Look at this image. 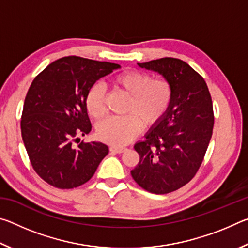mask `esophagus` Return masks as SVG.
I'll use <instances>...</instances> for the list:
<instances>
[{"label":"esophagus","mask_w":248,"mask_h":248,"mask_svg":"<svg viewBox=\"0 0 248 248\" xmlns=\"http://www.w3.org/2000/svg\"><path fill=\"white\" fill-rule=\"evenodd\" d=\"M124 150V148H118V146H110V148H109V151H110L111 153H123Z\"/></svg>","instance_id":"obj_1"}]
</instances>
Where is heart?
Wrapping results in <instances>:
<instances>
[{
  "mask_svg": "<svg viewBox=\"0 0 248 248\" xmlns=\"http://www.w3.org/2000/svg\"><path fill=\"white\" fill-rule=\"evenodd\" d=\"M115 91L128 96L125 116L108 118L98 124L97 138L112 146H123L132 141L141 128H153L161 123L173 100V86L165 78H153L139 70H128L110 79ZM90 116L100 119L105 115V95L99 85H93L85 95Z\"/></svg>",
  "mask_w": 248,
  "mask_h": 248,
  "instance_id": "b5f03b06",
  "label": "heart"
}]
</instances>
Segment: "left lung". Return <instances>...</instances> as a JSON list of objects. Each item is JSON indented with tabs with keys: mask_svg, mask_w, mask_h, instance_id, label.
I'll return each mask as SVG.
<instances>
[{
	"mask_svg": "<svg viewBox=\"0 0 248 248\" xmlns=\"http://www.w3.org/2000/svg\"><path fill=\"white\" fill-rule=\"evenodd\" d=\"M138 64L162 74L173 86L164 118L134 144L140 161L131 170L141 188L164 195L185 186L198 171L215 124L212 99L203 78L183 60L161 58Z\"/></svg>",
	"mask_w": 248,
	"mask_h": 248,
	"instance_id": "obj_1",
	"label": "left lung"
}]
</instances>
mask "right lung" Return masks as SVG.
I'll use <instances>...</instances> for the list:
<instances>
[{"label": "right lung", "mask_w": 248, "mask_h": 248, "mask_svg": "<svg viewBox=\"0 0 248 248\" xmlns=\"http://www.w3.org/2000/svg\"><path fill=\"white\" fill-rule=\"evenodd\" d=\"M120 65L77 56L58 59L33 78L24 102L22 138L32 169L46 183L72 189L93 177L108 146L82 141L92 129L85 95ZM79 142V141H78Z\"/></svg>", "instance_id": "1"}]
</instances>
